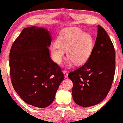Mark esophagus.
Segmentation results:
<instances>
[{"mask_svg": "<svg viewBox=\"0 0 123 123\" xmlns=\"http://www.w3.org/2000/svg\"><path fill=\"white\" fill-rule=\"evenodd\" d=\"M63 73H64V77H65V78L67 77V76H68V73H67V71L66 70H63Z\"/></svg>", "mask_w": 123, "mask_h": 123, "instance_id": "34e87169", "label": "esophagus"}]
</instances>
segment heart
Here are the masks:
<instances>
[{"label":"heart","instance_id":"obj_1","mask_svg":"<svg viewBox=\"0 0 123 123\" xmlns=\"http://www.w3.org/2000/svg\"><path fill=\"white\" fill-rule=\"evenodd\" d=\"M94 45L92 36L78 27L66 28L59 33L56 42L50 46L53 60L60 64L66 50L67 57L70 62L76 65L85 63L90 56Z\"/></svg>","mask_w":123,"mask_h":123}]
</instances>
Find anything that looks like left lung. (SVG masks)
<instances>
[{
  "label": "left lung",
  "instance_id": "obj_1",
  "mask_svg": "<svg viewBox=\"0 0 123 123\" xmlns=\"http://www.w3.org/2000/svg\"><path fill=\"white\" fill-rule=\"evenodd\" d=\"M114 46L105 30L98 26L95 44L87 61L81 67L71 72L73 98L84 107L100 103L111 87L116 67Z\"/></svg>",
  "mask_w": 123,
  "mask_h": 123
}]
</instances>
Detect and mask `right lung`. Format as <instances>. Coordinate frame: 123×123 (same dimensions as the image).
<instances>
[{
	"label": "right lung",
	"instance_id": "1",
	"mask_svg": "<svg viewBox=\"0 0 123 123\" xmlns=\"http://www.w3.org/2000/svg\"><path fill=\"white\" fill-rule=\"evenodd\" d=\"M51 37L45 29L26 27L14 40L9 54L14 90L25 103L41 109L52 103L64 79L61 68L50 57Z\"/></svg>",
	"mask_w": 123,
	"mask_h": 123
}]
</instances>
